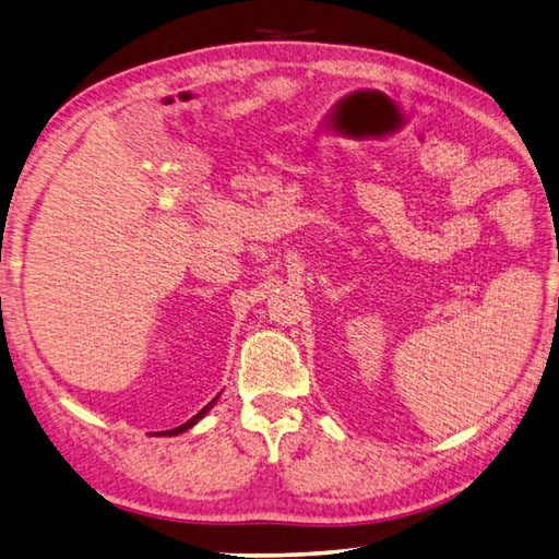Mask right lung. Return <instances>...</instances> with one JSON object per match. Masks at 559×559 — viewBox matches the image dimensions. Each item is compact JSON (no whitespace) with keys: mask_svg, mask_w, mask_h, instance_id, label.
I'll list each match as a JSON object with an SVG mask.
<instances>
[{"mask_svg":"<svg viewBox=\"0 0 559 559\" xmlns=\"http://www.w3.org/2000/svg\"><path fill=\"white\" fill-rule=\"evenodd\" d=\"M214 402H216V400H212V402H210V405H206V407H202V409H200L198 414H194V417H192V419H188L186 424H180L178 428H171V431H164V436H176V433H183V431H188V428H190V426H194V424H198V421H200V419L204 417V412H206V409H210V407L214 405Z\"/></svg>","mask_w":559,"mask_h":559,"instance_id":"add662e5","label":"right lung"}]
</instances>
